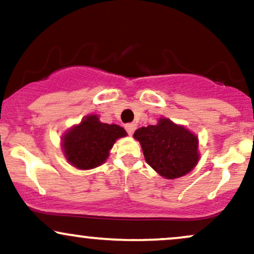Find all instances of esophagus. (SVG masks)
Returning a JSON list of instances; mask_svg holds the SVG:
<instances>
[{
  "label": "esophagus",
  "instance_id": "esophagus-1",
  "mask_svg": "<svg viewBox=\"0 0 254 254\" xmlns=\"http://www.w3.org/2000/svg\"><path fill=\"white\" fill-rule=\"evenodd\" d=\"M125 128H126L127 133L129 134V135H132V134L134 133V130L136 129V125L135 124H127L126 126H125Z\"/></svg>",
  "mask_w": 254,
  "mask_h": 254
}]
</instances>
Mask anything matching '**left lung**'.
Wrapping results in <instances>:
<instances>
[{
    "label": "left lung",
    "mask_w": 254,
    "mask_h": 254,
    "mask_svg": "<svg viewBox=\"0 0 254 254\" xmlns=\"http://www.w3.org/2000/svg\"><path fill=\"white\" fill-rule=\"evenodd\" d=\"M134 139L141 145L147 164L166 179L190 173L199 161L198 137L170 119L139 128Z\"/></svg>",
    "instance_id": "obj_1"
}]
</instances>
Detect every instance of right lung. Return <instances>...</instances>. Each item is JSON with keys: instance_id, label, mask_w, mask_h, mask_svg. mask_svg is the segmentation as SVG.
I'll use <instances>...</instances> for the list:
<instances>
[{"instance_id": "right-lung-1", "label": "right lung", "mask_w": 254, "mask_h": 254, "mask_svg": "<svg viewBox=\"0 0 254 254\" xmlns=\"http://www.w3.org/2000/svg\"><path fill=\"white\" fill-rule=\"evenodd\" d=\"M118 125L102 124L98 115H87L62 136V149L70 165L79 170H92L107 160L119 137L126 136Z\"/></svg>"}]
</instances>
